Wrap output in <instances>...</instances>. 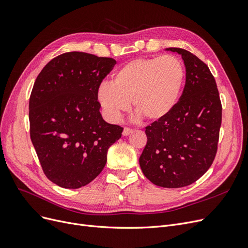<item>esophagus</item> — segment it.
Here are the masks:
<instances>
[{
    "label": "esophagus",
    "mask_w": 248,
    "mask_h": 248,
    "mask_svg": "<svg viewBox=\"0 0 248 248\" xmlns=\"http://www.w3.org/2000/svg\"><path fill=\"white\" fill-rule=\"evenodd\" d=\"M133 131L132 128H130V127H125L124 130H123V136H129V134Z\"/></svg>",
    "instance_id": "1"
}]
</instances>
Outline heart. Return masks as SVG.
Here are the masks:
<instances>
[{"mask_svg":"<svg viewBox=\"0 0 248 248\" xmlns=\"http://www.w3.org/2000/svg\"><path fill=\"white\" fill-rule=\"evenodd\" d=\"M185 78L184 67L172 56L139 58L115 72L112 85L103 82L97 98L110 121L129 109L153 123L167 118L176 108Z\"/></svg>","mask_w":248,"mask_h":248,"instance_id":"heart-1","label":"heart"}]
</instances>
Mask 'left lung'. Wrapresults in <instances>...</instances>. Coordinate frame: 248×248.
Segmentation results:
<instances>
[{
	"label": "left lung",
	"mask_w": 248,
	"mask_h": 248,
	"mask_svg": "<svg viewBox=\"0 0 248 248\" xmlns=\"http://www.w3.org/2000/svg\"><path fill=\"white\" fill-rule=\"evenodd\" d=\"M168 49L182 57L185 86L174 110L146 127L147 145L140 166L153 184L179 188L196 182L211 167L218 146L222 107L209 67L188 50Z\"/></svg>",
	"instance_id": "obj_1"
}]
</instances>
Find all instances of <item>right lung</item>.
Instances as JSON below:
<instances>
[{"label":"right lung","mask_w":248,"mask_h":248,"mask_svg":"<svg viewBox=\"0 0 248 248\" xmlns=\"http://www.w3.org/2000/svg\"><path fill=\"white\" fill-rule=\"evenodd\" d=\"M112 58L69 51L37 77L29 102L30 137L44 175L63 188H79L102 171L123 127L107 123L97 93L116 65Z\"/></svg>","instance_id":"1"}]
</instances>
